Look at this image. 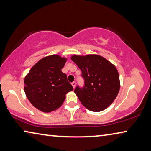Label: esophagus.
I'll return each mask as SVG.
<instances>
[{
  "instance_id": "esophagus-1",
  "label": "esophagus",
  "mask_w": 151,
  "mask_h": 151,
  "mask_svg": "<svg viewBox=\"0 0 151 151\" xmlns=\"http://www.w3.org/2000/svg\"><path fill=\"white\" fill-rule=\"evenodd\" d=\"M71 84H72V85H73V88H75V86H76V82H75V81H74V82H73V83H71Z\"/></svg>"
}]
</instances>
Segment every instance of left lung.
<instances>
[{"mask_svg":"<svg viewBox=\"0 0 151 151\" xmlns=\"http://www.w3.org/2000/svg\"><path fill=\"white\" fill-rule=\"evenodd\" d=\"M71 60L82 71L85 86H77L74 92L82 104L89 111L100 112L106 109L116 99L120 90L116 68L98 55H73Z\"/></svg>","mask_w":151,"mask_h":151,"instance_id":"1","label":"left lung"}]
</instances>
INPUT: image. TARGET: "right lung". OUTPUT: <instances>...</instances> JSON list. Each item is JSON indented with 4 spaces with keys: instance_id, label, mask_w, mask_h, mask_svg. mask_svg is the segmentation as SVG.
I'll return each mask as SVG.
<instances>
[{
    "instance_id": "add662e5",
    "label": "right lung",
    "mask_w": 151,
    "mask_h": 151,
    "mask_svg": "<svg viewBox=\"0 0 151 151\" xmlns=\"http://www.w3.org/2000/svg\"><path fill=\"white\" fill-rule=\"evenodd\" d=\"M65 57L52 55L42 58L25 76L24 92L33 106L44 112L59 108L65 95L73 90L66 75L61 69L66 62Z\"/></svg>"
}]
</instances>
